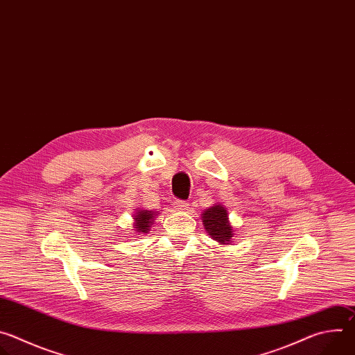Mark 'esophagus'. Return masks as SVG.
I'll use <instances>...</instances> for the list:
<instances>
[{
  "instance_id": "esophagus-1",
  "label": "esophagus",
  "mask_w": 355,
  "mask_h": 355,
  "mask_svg": "<svg viewBox=\"0 0 355 355\" xmlns=\"http://www.w3.org/2000/svg\"><path fill=\"white\" fill-rule=\"evenodd\" d=\"M173 205H174V208L178 209V211H185V209L188 208V204H187L185 200H182V199H175V200L173 202Z\"/></svg>"
}]
</instances>
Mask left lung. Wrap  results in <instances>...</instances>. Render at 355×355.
Listing matches in <instances>:
<instances>
[{
	"instance_id": "8db88e82",
	"label": "left lung",
	"mask_w": 355,
	"mask_h": 355,
	"mask_svg": "<svg viewBox=\"0 0 355 355\" xmlns=\"http://www.w3.org/2000/svg\"><path fill=\"white\" fill-rule=\"evenodd\" d=\"M202 222H204L207 232L212 236L214 240L222 244H229L232 241L233 229L229 225L227 212L222 205L209 208L202 216Z\"/></svg>"
}]
</instances>
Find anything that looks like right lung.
I'll return each instance as SVG.
<instances>
[{
  "mask_svg": "<svg viewBox=\"0 0 355 355\" xmlns=\"http://www.w3.org/2000/svg\"><path fill=\"white\" fill-rule=\"evenodd\" d=\"M155 214L153 212H148V211H140V212H137L136 214V216H135V220H136V230L139 232V233H147V230H148V227H150V223L153 222V216Z\"/></svg>",
  "mask_w": 355,
  "mask_h": 355,
  "instance_id": "add662e5",
  "label": "right lung"
}]
</instances>
